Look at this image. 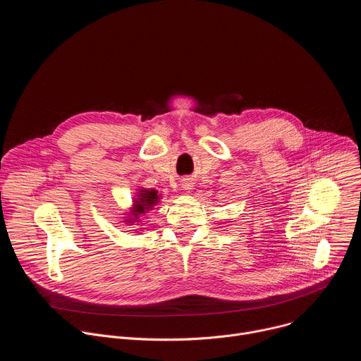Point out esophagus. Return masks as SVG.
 Returning <instances> with one entry per match:
<instances>
[{"label": "esophagus", "instance_id": "34e87169", "mask_svg": "<svg viewBox=\"0 0 361 361\" xmlns=\"http://www.w3.org/2000/svg\"><path fill=\"white\" fill-rule=\"evenodd\" d=\"M191 187H192V185H191V183H187V181H185V183L183 184V188H184V190H188V191H190V190H191Z\"/></svg>", "mask_w": 361, "mask_h": 361}]
</instances>
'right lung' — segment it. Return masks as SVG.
<instances>
[{
    "mask_svg": "<svg viewBox=\"0 0 361 361\" xmlns=\"http://www.w3.org/2000/svg\"><path fill=\"white\" fill-rule=\"evenodd\" d=\"M140 192L137 194V198L134 200V204H133V212L130 213L131 217H126V223H137L140 221V217L142 214H145L148 210H151L154 205H156L159 201H160V197L159 192L156 190H138ZM127 214V216H130Z\"/></svg>",
    "mask_w": 361,
    "mask_h": 361,
    "instance_id": "add662e5",
    "label": "right lung"
}]
</instances>
